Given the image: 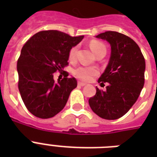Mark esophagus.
<instances>
[{"instance_id":"esophagus-1","label":"esophagus","mask_w":157,"mask_h":157,"mask_svg":"<svg viewBox=\"0 0 157 157\" xmlns=\"http://www.w3.org/2000/svg\"><path fill=\"white\" fill-rule=\"evenodd\" d=\"M78 86H86V83H84V82H81V81H78Z\"/></svg>"}]
</instances>
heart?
I'll return each mask as SVG.
<instances>
[{"instance_id": "1", "label": "heart", "mask_w": 157, "mask_h": 157, "mask_svg": "<svg viewBox=\"0 0 157 157\" xmlns=\"http://www.w3.org/2000/svg\"><path fill=\"white\" fill-rule=\"evenodd\" d=\"M90 47L93 53L96 56L98 54H106L107 52V48L103 42L98 41V40H91L90 42ZM78 51L77 46H73L71 50H69L68 59L71 62H74L76 59V54ZM72 73L76 78L82 80V81H87L90 80L94 76L98 75V69L94 67H86V66H79L75 68L72 71Z\"/></svg>"}]
</instances>
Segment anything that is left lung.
<instances>
[{"mask_svg":"<svg viewBox=\"0 0 157 157\" xmlns=\"http://www.w3.org/2000/svg\"><path fill=\"white\" fill-rule=\"evenodd\" d=\"M111 45L109 63L98 82H107L106 90L96 88L89 99L95 114L106 120L123 117L135 103L144 86L145 59L140 48L122 33L107 31L96 36Z\"/></svg>","mask_w":157,"mask_h":157,"instance_id":"left-lung-1","label":"left lung"}]
</instances>
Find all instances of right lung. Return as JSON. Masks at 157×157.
<instances>
[{
  "instance_id": "right-lung-1",
  "label": "right lung",
  "mask_w": 157,
  "mask_h": 157,
  "mask_svg": "<svg viewBox=\"0 0 157 157\" xmlns=\"http://www.w3.org/2000/svg\"><path fill=\"white\" fill-rule=\"evenodd\" d=\"M83 36H71L57 30L41 31L25 43L17 63L18 90L28 110L35 117L47 119L65 107L76 78L54 80V73L68 65L69 50Z\"/></svg>"
}]
</instances>
